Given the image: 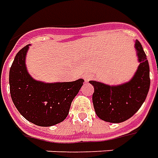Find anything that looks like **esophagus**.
<instances>
[{
    "mask_svg": "<svg viewBox=\"0 0 158 158\" xmlns=\"http://www.w3.org/2000/svg\"><path fill=\"white\" fill-rule=\"evenodd\" d=\"M92 78V75H90V74H87V75H85L84 77V80L86 81H88L90 79Z\"/></svg>",
    "mask_w": 158,
    "mask_h": 158,
    "instance_id": "obj_1",
    "label": "esophagus"
}]
</instances>
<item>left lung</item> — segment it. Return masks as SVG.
<instances>
[{"mask_svg": "<svg viewBox=\"0 0 158 158\" xmlns=\"http://www.w3.org/2000/svg\"><path fill=\"white\" fill-rule=\"evenodd\" d=\"M138 69L130 80L118 85L89 81L94 88L93 104L97 116L105 122L119 123L129 119L145 102L150 88V67L140 42L135 43Z\"/></svg>", "mask_w": 158, "mask_h": 158, "instance_id": "8db88e82", "label": "left lung"}]
</instances>
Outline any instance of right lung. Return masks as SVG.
<instances>
[{
    "mask_svg": "<svg viewBox=\"0 0 158 158\" xmlns=\"http://www.w3.org/2000/svg\"><path fill=\"white\" fill-rule=\"evenodd\" d=\"M30 44L18 52L10 68V94L17 110L26 120L41 127L63 122L84 80L69 82L37 81L28 72L25 59Z\"/></svg>",
    "mask_w": 158,
    "mask_h": 158,
    "instance_id": "obj_1",
    "label": "right lung"
}]
</instances>
